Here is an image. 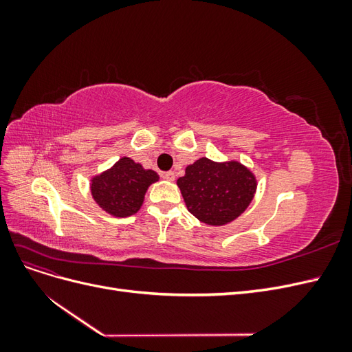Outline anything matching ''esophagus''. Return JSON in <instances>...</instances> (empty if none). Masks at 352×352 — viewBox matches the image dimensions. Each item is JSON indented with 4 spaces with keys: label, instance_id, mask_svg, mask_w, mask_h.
Instances as JSON below:
<instances>
[{
    "label": "esophagus",
    "instance_id": "34e87169",
    "mask_svg": "<svg viewBox=\"0 0 352 352\" xmlns=\"http://www.w3.org/2000/svg\"><path fill=\"white\" fill-rule=\"evenodd\" d=\"M162 177H164L166 180H175V172H164L162 173Z\"/></svg>",
    "mask_w": 352,
    "mask_h": 352
}]
</instances>
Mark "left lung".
Segmentation results:
<instances>
[{
    "label": "left lung",
    "instance_id": "left-lung-1",
    "mask_svg": "<svg viewBox=\"0 0 352 352\" xmlns=\"http://www.w3.org/2000/svg\"><path fill=\"white\" fill-rule=\"evenodd\" d=\"M177 186L190 214L207 225L221 226L250 206L257 184L250 170L239 163L219 164L199 158L186 167Z\"/></svg>",
    "mask_w": 352,
    "mask_h": 352
}]
</instances>
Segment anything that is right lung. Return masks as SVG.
I'll use <instances>...</instances> for the list:
<instances>
[{"instance_id": "right-lung-1", "label": "right lung", "mask_w": 352, "mask_h": 352, "mask_svg": "<svg viewBox=\"0 0 352 352\" xmlns=\"http://www.w3.org/2000/svg\"><path fill=\"white\" fill-rule=\"evenodd\" d=\"M158 179L133 160L123 157L109 172L92 180V197L98 206L117 217L132 216L140 210L145 190Z\"/></svg>"}]
</instances>
